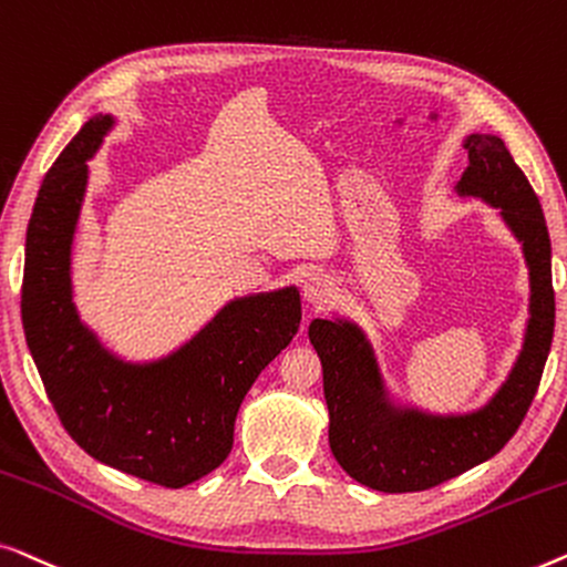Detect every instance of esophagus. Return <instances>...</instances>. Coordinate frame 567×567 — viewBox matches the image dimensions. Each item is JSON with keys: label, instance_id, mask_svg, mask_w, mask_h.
Wrapping results in <instances>:
<instances>
[{"label": "esophagus", "instance_id": "1", "mask_svg": "<svg viewBox=\"0 0 567 567\" xmlns=\"http://www.w3.org/2000/svg\"><path fill=\"white\" fill-rule=\"evenodd\" d=\"M333 292V282L329 275L323 272H310L306 275V280H302V295H306V300L310 302V306H326L331 298Z\"/></svg>", "mask_w": 567, "mask_h": 567}]
</instances>
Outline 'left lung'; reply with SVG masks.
<instances>
[{
  "label": "left lung",
  "instance_id": "1",
  "mask_svg": "<svg viewBox=\"0 0 567 567\" xmlns=\"http://www.w3.org/2000/svg\"><path fill=\"white\" fill-rule=\"evenodd\" d=\"M465 148L470 164L457 182V193L498 207L501 218L522 241L529 267L524 347L506 382L483 409L460 416H432L390 403L378 360L360 326L341 318H316L308 337L323 367L331 452L357 483L372 491L434 488L504 450L529 411L553 344V249L537 195L498 135H467Z\"/></svg>",
  "mask_w": 567,
  "mask_h": 567
}]
</instances>
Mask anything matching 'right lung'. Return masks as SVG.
I'll return each mask as SVG.
<instances>
[{
	"label": "right lung",
	"instance_id": "add662e5",
	"mask_svg": "<svg viewBox=\"0 0 567 567\" xmlns=\"http://www.w3.org/2000/svg\"><path fill=\"white\" fill-rule=\"evenodd\" d=\"M113 123L86 121L45 174L28 223L22 329L71 440L121 473L182 488L228 457L244 395L298 333L300 295L282 287L230 300L164 360L131 364L110 354L79 321L71 244L86 162Z\"/></svg>",
	"mask_w": 567,
	"mask_h": 567
}]
</instances>
